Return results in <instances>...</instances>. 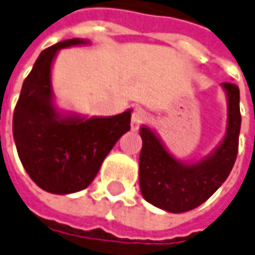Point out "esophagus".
Listing matches in <instances>:
<instances>
[{
  "label": "esophagus",
  "mask_w": 255,
  "mask_h": 255,
  "mask_svg": "<svg viewBox=\"0 0 255 255\" xmlns=\"http://www.w3.org/2000/svg\"><path fill=\"white\" fill-rule=\"evenodd\" d=\"M146 112L141 109V108H137V109H134V112L131 114V119H130V126H131V130H137L139 129V126L144 121H146Z\"/></svg>",
  "instance_id": "obj_1"
}]
</instances>
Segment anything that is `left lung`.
<instances>
[{"mask_svg": "<svg viewBox=\"0 0 255 255\" xmlns=\"http://www.w3.org/2000/svg\"><path fill=\"white\" fill-rule=\"evenodd\" d=\"M227 101L226 131L209 154L196 161H182L170 153L158 133L140 126L143 146L139 157V184L148 203L170 213L192 211L208 201L226 181L235 165L242 126L240 91L223 83Z\"/></svg>", "mask_w": 255, "mask_h": 255, "instance_id": "8db88e82", "label": "left lung"}]
</instances>
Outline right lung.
Wrapping results in <instances>:
<instances>
[{"mask_svg":"<svg viewBox=\"0 0 255 255\" xmlns=\"http://www.w3.org/2000/svg\"><path fill=\"white\" fill-rule=\"evenodd\" d=\"M83 44L90 40L76 37L40 53L23 81L12 121L23 168L37 187L57 195L88 187L116 141L130 130L131 109L114 116H87L57 107L53 63L59 50Z\"/></svg>","mask_w":255,"mask_h":255,"instance_id":"1","label":"right lung"}]
</instances>
